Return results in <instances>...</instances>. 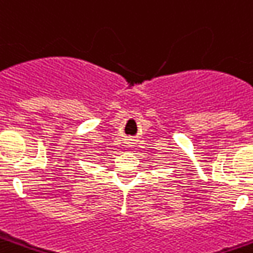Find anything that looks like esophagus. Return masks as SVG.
Returning <instances> with one entry per match:
<instances>
[{
  "label": "esophagus",
  "instance_id": "esophagus-1",
  "mask_svg": "<svg viewBox=\"0 0 253 253\" xmlns=\"http://www.w3.org/2000/svg\"><path fill=\"white\" fill-rule=\"evenodd\" d=\"M134 141H135V139H132V138H127V141H126V144L127 145H134Z\"/></svg>",
  "mask_w": 253,
  "mask_h": 253
}]
</instances>
